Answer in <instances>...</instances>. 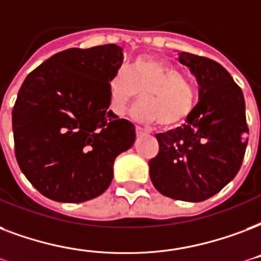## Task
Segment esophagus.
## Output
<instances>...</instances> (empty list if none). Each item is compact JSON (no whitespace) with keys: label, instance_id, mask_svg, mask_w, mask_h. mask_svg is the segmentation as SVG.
Listing matches in <instances>:
<instances>
[{"label":"esophagus","instance_id":"esophagus-1","mask_svg":"<svg viewBox=\"0 0 261 261\" xmlns=\"http://www.w3.org/2000/svg\"><path fill=\"white\" fill-rule=\"evenodd\" d=\"M135 133H137V135H141V134H145L146 131H145L144 128H142V127L137 126V127H135Z\"/></svg>","mask_w":261,"mask_h":261}]
</instances>
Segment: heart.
I'll return each instance as SVG.
<instances>
[{"instance_id":"1","label":"heart","mask_w":261,"mask_h":261,"mask_svg":"<svg viewBox=\"0 0 261 261\" xmlns=\"http://www.w3.org/2000/svg\"><path fill=\"white\" fill-rule=\"evenodd\" d=\"M109 107L122 116L128 104L138 98L141 104L133 111L139 122H159L171 128L185 122L196 105V90L176 67L156 57L145 56L134 60L126 69H119L108 82Z\"/></svg>"}]
</instances>
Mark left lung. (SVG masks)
Returning <instances> with one entry per match:
<instances>
[{
  "label": "left lung",
  "instance_id": "left-lung-1",
  "mask_svg": "<svg viewBox=\"0 0 261 261\" xmlns=\"http://www.w3.org/2000/svg\"><path fill=\"white\" fill-rule=\"evenodd\" d=\"M179 63L196 76L200 101L182 127L156 134L159 153L149 162L153 186L163 196L200 202L234 179L249 133L241 87L222 65L180 51Z\"/></svg>",
  "mask_w": 261,
  "mask_h": 261
}]
</instances>
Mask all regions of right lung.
Returning a JSON list of instances; mask_svg holds the SVG:
<instances>
[{
	"label": "right lung",
	"instance_id": "obj_1",
	"mask_svg": "<svg viewBox=\"0 0 261 261\" xmlns=\"http://www.w3.org/2000/svg\"><path fill=\"white\" fill-rule=\"evenodd\" d=\"M123 49L101 45L56 53L30 72L12 111L21 172L50 200L83 202L113 178V162L133 146L135 127L109 111L108 82Z\"/></svg>",
	"mask_w": 261,
	"mask_h": 261
}]
</instances>
